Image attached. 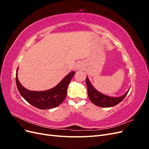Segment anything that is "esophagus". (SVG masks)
<instances>
[{
  "label": "esophagus",
  "instance_id": "1",
  "mask_svg": "<svg viewBox=\"0 0 149 149\" xmlns=\"http://www.w3.org/2000/svg\"><path fill=\"white\" fill-rule=\"evenodd\" d=\"M83 68V65H81V63H77L76 66V70L78 71V70H81Z\"/></svg>",
  "mask_w": 149,
  "mask_h": 149
}]
</instances>
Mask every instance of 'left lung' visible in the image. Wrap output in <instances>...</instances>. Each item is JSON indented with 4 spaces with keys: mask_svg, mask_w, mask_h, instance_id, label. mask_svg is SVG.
I'll list each match as a JSON object with an SVG mask.
<instances>
[{
    "mask_svg": "<svg viewBox=\"0 0 149 149\" xmlns=\"http://www.w3.org/2000/svg\"><path fill=\"white\" fill-rule=\"evenodd\" d=\"M86 83L88 96L90 101L96 106L102 107H110L118 104L127 96L129 91L128 90L124 95L119 97H111L97 91L90 83L88 76L86 79Z\"/></svg>",
    "mask_w": 149,
    "mask_h": 149,
    "instance_id": "8db88e82",
    "label": "left lung"
}]
</instances>
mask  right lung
Here are the masks:
<instances>
[{
	"label": "right lung",
	"mask_w": 149,
	"mask_h": 149,
	"mask_svg": "<svg viewBox=\"0 0 149 149\" xmlns=\"http://www.w3.org/2000/svg\"><path fill=\"white\" fill-rule=\"evenodd\" d=\"M16 71V84L21 96L33 106L40 109H48L57 107L63 102L67 94V89L70 81L75 73L71 71L56 86L43 91H30L19 82Z\"/></svg>",
	"instance_id": "right-lung-1"
}]
</instances>
